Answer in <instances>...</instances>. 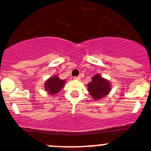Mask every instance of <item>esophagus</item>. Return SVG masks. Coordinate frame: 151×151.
Returning a JSON list of instances; mask_svg holds the SVG:
<instances>
[{"instance_id": "esophagus-1", "label": "esophagus", "mask_w": 151, "mask_h": 151, "mask_svg": "<svg viewBox=\"0 0 151 151\" xmlns=\"http://www.w3.org/2000/svg\"><path fill=\"white\" fill-rule=\"evenodd\" d=\"M80 77H74V80H80Z\"/></svg>"}]
</instances>
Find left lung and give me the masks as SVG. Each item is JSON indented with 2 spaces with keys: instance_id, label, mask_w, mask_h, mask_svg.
Listing matches in <instances>:
<instances>
[{
  "instance_id": "8db88e82",
  "label": "left lung",
  "mask_w": 151,
  "mask_h": 151,
  "mask_svg": "<svg viewBox=\"0 0 151 151\" xmlns=\"http://www.w3.org/2000/svg\"><path fill=\"white\" fill-rule=\"evenodd\" d=\"M87 86L88 91L93 100H100L108 95L111 91V85L109 80L102 77L99 74L93 76Z\"/></svg>"
}]
</instances>
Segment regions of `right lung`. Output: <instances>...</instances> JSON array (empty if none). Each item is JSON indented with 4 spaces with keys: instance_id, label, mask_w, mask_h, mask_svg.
<instances>
[{
    "instance_id": "1",
    "label": "right lung",
    "mask_w": 151,
    "mask_h": 151,
    "mask_svg": "<svg viewBox=\"0 0 151 151\" xmlns=\"http://www.w3.org/2000/svg\"><path fill=\"white\" fill-rule=\"evenodd\" d=\"M65 83V80H61L58 75L49 77L44 83V90L50 96H56Z\"/></svg>"
}]
</instances>
